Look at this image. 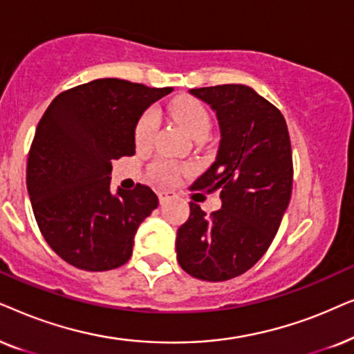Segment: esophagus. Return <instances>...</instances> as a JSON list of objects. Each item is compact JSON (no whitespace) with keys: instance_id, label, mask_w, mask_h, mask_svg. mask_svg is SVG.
<instances>
[{"instance_id":"esophagus-1","label":"esophagus","mask_w":354,"mask_h":354,"mask_svg":"<svg viewBox=\"0 0 354 354\" xmlns=\"http://www.w3.org/2000/svg\"><path fill=\"white\" fill-rule=\"evenodd\" d=\"M176 197V194H174L173 191H163V192H158V199H160V204H165V202L171 201Z\"/></svg>"}]
</instances>
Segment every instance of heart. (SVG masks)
I'll use <instances>...</instances> for the list:
<instances>
[{
	"mask_svg": "<svg viewBox=\"0 0 354 354\" xmlns=\"http://www.w3.org/2000/svg\"><path fill=\"white\" fill-rule=\"evenodd\" d=\"M171 113L183 129L191 136L192 139H204L210 129V118L209 113L199 102L196 100H180L171 108ZM158 128V115L155 110H147L140 116V120L136 124L134 140L138 147H147L152 142L155 131ZM150 176L160 185H171L178 176L176 165L165 162H155L150 167Z\"/></svg>",
	"mask_w": 354,
	"mask_h": 354,
	"instance_id": "b5f03b06",
	"label": "heart"
}]
</instances>
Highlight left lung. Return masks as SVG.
I'll list each match as a JSON object with an SVG mask.
<instances>
[{
	"mask_svg": "<svg viewBox=\"0 0 354 354\" xmlns=\"http://www.w3.org/2000/svg\"><path fill=\"white\" fill-rule=\"evenodd\" d=\"M220 126L215 162L192 187L220 191L221 209L207 215L191 202L176 234V257L194 279L225 281L248 272L270 246L288 209L293 157L283 115L243 84L191 88Z\"/></svg>",
	"mask_w": 354,
	"mask_h": 354,
	"instance_id": "8db88e82",
	"label": "left lung"
}]
</instances>
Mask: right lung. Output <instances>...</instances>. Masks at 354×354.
<instances>
[{
    "label": "right lung",
    "instance_id": "add662e5",
    "mask_svg": "<svg viewBox=\"0 0 354 354\" xmlns=\"http://www.w3.org/2000/svg\"><path fill=\"white\" fill-rule=\"evenodd\" d=\"M171 91L97 79L61 92L41 116L27 191L45 241L71 266L103 272L131 259L136 232L158 197L144 185L111 192V162L136 153V124Z\"/></svg>",
    "mask_w": 354,
    "mask_h": 354
}]
</instances>
